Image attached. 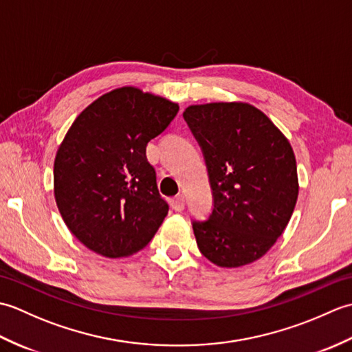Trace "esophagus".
<instances>
[{
	"label": "esophagus",
	"instance_id": "34e87169",
	"mask_svg": "<svg viewBox=\"0 0 352 352\" xmlns=\"http://www.w3.org/2000/svg\"><path fill=\"white\" fill-rule=\"evenodd\" d=\"M170 206H172V208H174V210H177V212H182L183 208H184V206H186L184 195H177V197L172 198V201H170Z\"/></svg>",
	"mask_w": 352,
	"mask_h": 352
}]
</instances>
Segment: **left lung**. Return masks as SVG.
<instances>
[{
	"mask_svg": "<svg viewBox=\"0 0 352 352\" xmlns=\"http://www.w3.org/2000/svg\"><path fill=\"white\" fill-rule=\"evenodd\" d=\"M206 157L214 206L193 222L201 254L219 267L261 258L286 230L298 199L294 149L248 102L192 104L183 111Z\"/></svg>",
	"mask_w": 352,
	"mask_h": 352,
	"instance_id": "8db88e82",
	"label": "left lung"
}]
</instances>
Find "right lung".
Segmentation results:
<instances>
[{"mask_svg":"<svg viewBox=\"0 0 352 352\" xmlns=\"http://www.w3.org/2000/svg\"><path fill=\"white\" fill-rule=\"evenodd\" d=\"M178 104L124 86L81 111L58 146L54 198L71 233L109 258L144 250L168 214L146 160L148 142L166 129Z\"/></svg>","mask_w":352,"mask_h":352,"instance_id":"right-lung-1","label":"right lung"}]
</instances>
